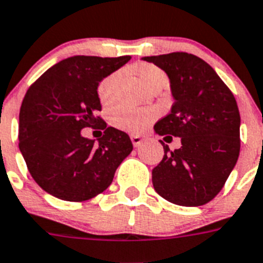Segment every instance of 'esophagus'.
Here are the masks:
<instances>
[{"label": "esophagus", "mask_w": 263, "mask_h": 263, "mask_svg": "<svg viewBox=\"0 0 263 263\" xmlns=\"http://www.w3.org/2000/svg\"><path fill=\"white\" fill-rule=\"evenodd\" d=\"M131 140H132V144L135 145V147H139V145L144 142V139H143L142 136H139V135H131Z\"/></svg>", "instance_id": "obj_1"}]
</instances>
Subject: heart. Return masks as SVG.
<instances>
[{
  "mask_svg": "<svg viewBox=\"0 0 263 263\" xmlns=\"http://www.w3.org/2000/svg\"><path fill=\"white\" fill-rule=\"evenodd\" d=\"M132 70L139 79V81L142 83L143 87H145L147 89L154 84L165 81L163 70L152 64L142 63L134 67ZM116 83H118V74L116 73L108 74L100 81L98 87V95L103 104H108L112 101ZM154 118H155V112L151 109H145V108L132 109V108L127 107H116L111 112V124L123 131L136 134V132H142L154 120Z\"/></svg>",
  "mask_w": 263,
  "mask_h": 263,
  "instance_id": "obj_1",
  "label": "heart"
}]
</instances>
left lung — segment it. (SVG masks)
Returning <instances> with one entry per match:
<instances>
[{
    "instance_id": "left-lung-1",
    "label": "left lung",
    "mask_w": 263,
    "mask_h": 263,
    "mask_svg": "<svg viewBox=\"0 0 263 263\" xmlns=\"http://www.w3.org/2000/svg\"><path fill=\"white\" fill-rule=\"evenodd\" d=\"M167 73L174 104L154 127L160 136L180 138L152 170L159 195L179 206L206 204L224 186L239 156L240 116L231 90L204 60L186 52L143 57ZM171 135V137H168ZM164 138V139H165Z\"/></svg>"
}]
</instances>
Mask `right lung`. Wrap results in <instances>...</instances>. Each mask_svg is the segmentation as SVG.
I'll list each match as a JSON object with an SVG mask.
<instances>
[{
  "mask_svg": "<svg viewBox=\"0 0 263 263\" xmlns=\"http://www.w3.org/2000/svg\"><path fill=\"white\" fill-rule=\"evenodd\" d=\"M129 56H73L57 63L30 85L20 109L18 147L30 175L44 191L68 202L92 199L108 189L132 151L125 132L107 127L98 87ZM101 124L98 143L81 129Z\"/></svg>",
  "mask_w": 263,
  "mask_h": 263,
  "instance_id": "obj_1",
  "label": "right lung"
}]
</instances>
